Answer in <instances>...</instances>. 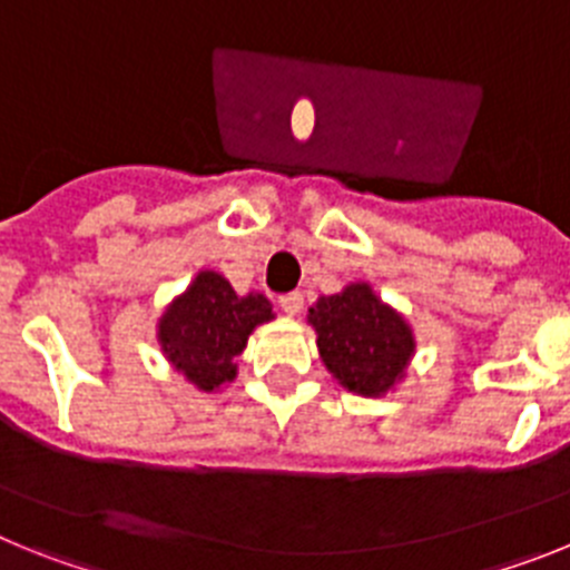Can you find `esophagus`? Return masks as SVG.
I'll return each mask as SVG.
<instances>
[{
	"label": "esophagus",
	"mask_w": 570,
	"mask_h": 570,
	"mask_svg": "<svg viewBox=\"0 0 570 570\" xmlns=\"http://www.w3.org/2000/svg\"><path fill=\"white\" fill-rule=\"evenodd\" d=\"M279 305H282V311H285V314L296 316L302 311V305H305V296H302L299 291H291V294L279 296Z\"/></svg>",
	"instance_id": "1"
}]
</instances>
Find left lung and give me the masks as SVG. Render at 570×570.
<instances>
[{"mask_svg": "<svg viewBox=\"0 0 570 570\" xmlns=\"http://www.w3.org/2000/svg\"><path fill=\"white\" fill-rule=\"evenodd\" d=\"M308 322L316 328L325 367L354 394L382 396L402 380L414 354L407 322L365 282L347 285L342 294L320 296Z\"/></svg>", "mask_w": 570, "mask_h": 570, "instance_id": "obj_1", "label": "left lung"}]
</instances>
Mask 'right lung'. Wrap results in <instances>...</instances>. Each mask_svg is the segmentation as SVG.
Masks as SVG:
<instances>
[{"instance_id": "obj_1", "label": "right lung", "mask_w": 570, "mask_h": 570, "mask_svg": "<svg viewBox=\"0 0 570 570\" xmlns=\"http://www.w3.org/2000/svg\"><path fill=\"white\" fill-rule=\"evenodd\" d=\"M274 320L262 294L239 296L225 276L203 271L159 320V342L170 365L199 391L234 382V360L256 325Z\"/></svg>"}]
</instances>
